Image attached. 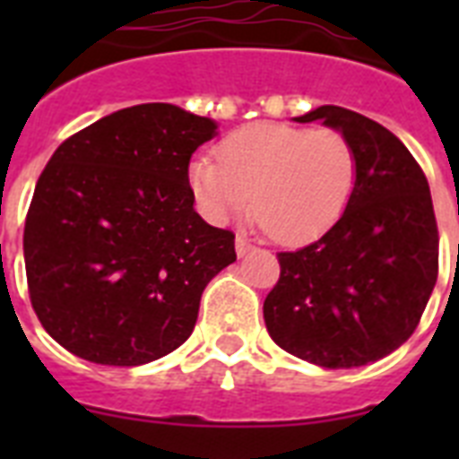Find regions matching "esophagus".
<instances>
[{"mask_svg": "<svg viewBox=\"0 0 459 459\" xmlns=\"http://www.w3.org/2000/svg\"><path fill=\"white\" fill-rule=\"evenodd\" d=\"M252 250V243L250 240H247V238L245 236H238L236 238V252H238V257H245V255H247V252Z\"/></svg>", "mask_w": 459, "mask_h": 459, "instance_id": "34e87169", "label": "esophagus"}]
</instances>
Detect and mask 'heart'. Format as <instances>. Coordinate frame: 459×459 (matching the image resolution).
<instances>
[{
	"mask_svg": "<svg viewBox=\"0 0 459 459\" xmlns=\"http://www.w3.org/2000/svg\"><path fill=\"white\" fill-rule=\"evenodd\" d=\"M195 157L187 186L209 221L223 223L250 204L262 229L283 245H302L331 230L348 207L357 157L342 133L290 124L238 128Z\"/></svg>",
	"mask_w": 459,
	"mask_h": 459,
	"instance_id": "b5f03b06",
	"label": "heart"
}]
</instances>
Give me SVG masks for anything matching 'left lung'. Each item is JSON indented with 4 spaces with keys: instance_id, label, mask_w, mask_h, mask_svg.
Returning a JSON list of instances; mask_svg holds the SVG:
<instances>
[{
    "instance_id": "1",
    "label": "left lung",
    "mask_w": 459,
    "mask_h": 459,
    "mask_svg": "<svg viewBox=\"0 0 459 459\" xmlns=\"http://www.w3.org/2000/svg\"><path fill=\"white\" fill-rule=\"evenodd\" d=\"M295 121L342 133L355 150L357 180L333 229L279 255L266 331L307 362L364 367L414 333L434 293L438 229L427 176L388 128L357 111L324 104Z\"/></svg>"
}]
</instances>
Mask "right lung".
<instances>
[{"label":"right lung","instance_id":"1","mask_svg":"<svg viewBox=\"0 0 459 459\" xmlns=\"http://www.w3.org/2000/svg\"><path fill=\"white\" fill-rule=\"evenodd\" d=\"M216 121L176 104L114 111L47 161L23 233L39 324L68 352L138 367L190 338L236 236L195 212L190 157Z\"/></svg>","mask_w":459,"mask_h":459}]
</instances>
